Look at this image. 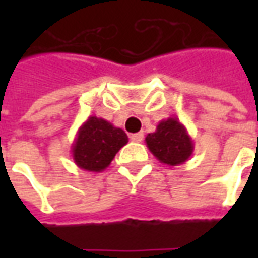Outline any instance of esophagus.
<instances>
[{"instance_id":"obj_1","label":"esophagus","mask_w":258,"mask_h":258,"mask_svg":"<svg viewBox=\"0 0 258 258\" xmlns=\"http://www.w3.org/2000/svg\"><path fill=\"white\" fill-rule=\"evenodd\" d=\"M130 140L133 142H141L144 140V133H137V134H131L130 135Z\"/></svg>"}]
</instances>
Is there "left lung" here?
Instances as JSON below:
<instances>
[{"instance_id": "8db88e82", "label": "left lung", "mask_w": 258, "mask_h": 258, "mask_svg": "<svg viewBox=\"0 0 258 258\" xmlns=\"http://www.w3.org/2000/svg\"><path fill=\"white\" fill-rule=\"evenodd\" d=\"M146 146L160 163L179 166L194 153V140L177 117H168L157 124L156 131L146 135Z\"/></svg>"}]
</instances>
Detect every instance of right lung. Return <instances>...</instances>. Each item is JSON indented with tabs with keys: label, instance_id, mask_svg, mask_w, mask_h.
Instances as JSON below:
<instances>
[{
	"label": "right lung",
	"instance_id": "right-lung-1",
	"mask_svg": "<svg viewBox=\"0 0 258 258\" xmlns=\"http://www.w3.org/2000/svg\"><path fill=\"white\" fill-rule=\"evenodd\" d=\"M128 142L123 130L114 127L105 118L90 116L83 123L72 145L74 163L85 171L101 173Z\"/></svg>",
	"mask_w": 258,
	"mask_h": 258
}]
</instances>
